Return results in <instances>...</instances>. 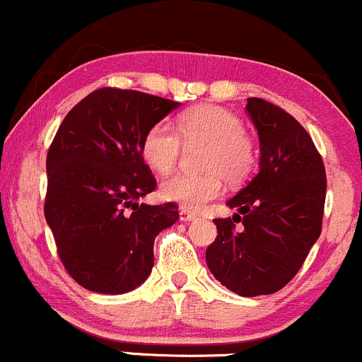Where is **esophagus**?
I'll return each instance as SVG.
<instances>
[{
    "instance_id": "1",
    "label": "esophagus",
    "mask_w": 362,
    "mask_h": 362,
    "mask_svg": "<svg viewBox=\"0 0 362 362\" xmlns=\"http://www.w3.org/2000/svg\"><path fill=\"white\" fill-rule=\"evenodd\" d=\"M180 218L182 221H193V220H197V214L193 213V211H188V209H181L180 211Z\"/></svg>"
}]
</instances>
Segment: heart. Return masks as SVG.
Returning <instances> with one entry per match:
<instances>
[{"label":"heart","mask_w":362,"mask_h":362,"mask_svg":"<svg viewBox=\"0 0 362 362\" xmlns=\"http://www.w3.org/2000/svg\"><path fill=\"white\" fill-rule=\"evenodd\" d=\"M186 146H207L202 158V176L176 174L160 185V195L186 209L199 211L223 193V177L241 182L255 167L257 153L245 134L241 119L216 105H199L177 119V130L162 121L146 132L142 156L153 170L169 174L176 169Z\"/></svg>","instance_id":"b5f03b06"}]
</instances>
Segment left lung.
I'll return each mask as SVG.
<instances>
[{"label": "left lung", "instance_id": "obj_1", "mask_svg": "<svg viewBox=\"0 0 362 362\" xmlns=\"http://www.w3.org/2000/svg\"><path fill=\"white\" fill-rule=\"evenodd\" d=\"M246 112L260 144L259 174L218 218V235L206 252L213 276L243 298L273 294L301 269L322 230L325 169L313 141L280 107L248 98ZM241 221L243 231L235 230Z\"/></svg>", "mask_w": 362, "mask_h": 362}]
</instances>
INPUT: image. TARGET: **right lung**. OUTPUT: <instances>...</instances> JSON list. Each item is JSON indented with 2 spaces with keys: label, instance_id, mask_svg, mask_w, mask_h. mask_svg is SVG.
<instances>
[{
  "label": "right lung",
  "instance_id": "right-lung-1",
  "mask_svg": "<svg viewBox=\"0 0 362 362\" xmlns=\"http://www.w3.org/2000/svg\"><path fill=\"white\" fill-rule=\"evenodd\" d=\"M180 102L102 88L77 103L47 153L45 220L70 276L91 292L127 294L151 274L155 238L180 220L176 204H139L156 181L142 139Z\"/></svg>",
  "mask_w": 362,
  "mask_h": 362
}]
</instances>
